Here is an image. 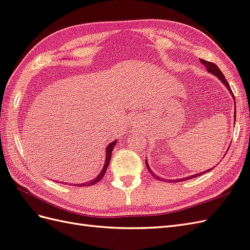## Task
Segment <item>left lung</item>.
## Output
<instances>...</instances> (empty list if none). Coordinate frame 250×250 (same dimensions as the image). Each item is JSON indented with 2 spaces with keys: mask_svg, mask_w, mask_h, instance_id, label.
<instances>
[{
  "mask_svg": "<svg viewBox=\"0 0 250 250\" xmlns=\"http://www.w3.org/2000/svg\"><path fill=\"white\" fill-rule=\"evenodd\" d=\"M201 60V62L204 64L205 66H206V68H207V70L209 73H211V74H213L214 76H216L217 78H219L222 82H223V84H225V86L228 88V91L230 92V94L232 95V97H233V99H234V101H235V98H234V95H233V93H232V91H231V88H230V85H229V83L227 82V80L225 79V76L223 75V73L221 72V69L217 67L214 63H212V62H209V61H206V60H202V59H200ZM235 104V102H234ZM235 107V106H234ZM234 113H235V110H234ZM234 121H235V119H234ZM227 150H229V149H227ZM146 168H148V170L150 171V173H152V175L154 176L156 180H159V177L157 176V175H155L154 173H153V172L151 171V169H150V167H149V165H148V162L146 161ZM213 169V168H212ZM211 170V169H210ZM210 170H207V171H205V172H208V171H210ZM205 172H203V173H205ZM203 173H198V174H194V175H191V176H189V177H185V178H181V180H177V181H175V182H184L185 180H191V178H194V177H197V176H200V175H202ZM171 182V181H170Z\"/></svg>",
  "mask_w": 250,
  "mask_h": 250,
  "instance_id": "left-lung-1",
  "label": "left lung"
}]
</instances>
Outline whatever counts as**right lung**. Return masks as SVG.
I'll return each instance as SVG.
<instances>
[{
    "instance_id": "obj_1",
    "label": "right lung",
    "mask_w": 250,
    "mask_h": 250,
    "mask_svg": "<svg viewBox=\"0 0 250 250\" xmlns=\"http://www.w3.org/2000/svg\"><path fill=\"white\" fill-rule=\"evenodd\" d=\"M116 143H117V140H115V142H112L110 145H108L107 146H106V151H105V163H104V168H102V170H101V172H100V174H98V176L95 178V180H93V181H89L88 183H84V184H77V186H80V187H84V186H92V185H94V184H96V183H98L102 177L104 176V173H105V171H106V169H107V167H108V164H110V162H111V157H112V151H113V149H114V146H115V145H116Z\"/></svg>"
}]
</instances>
